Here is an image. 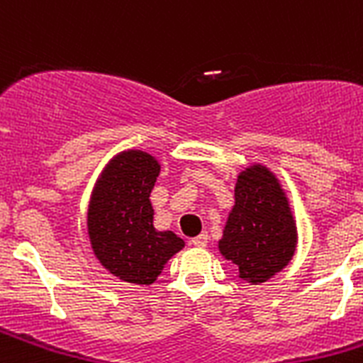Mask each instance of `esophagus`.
Segmentation results:
<instances>
[{"mask_svg": "<svg viewBox=\"0 0 363 363\" xmlns=\"http://www.w3.org/2000/svg\"><path fill=\"white\" fill-rule=\"evenodd\" d=\"M191 243L194 247H205L207 243H209V234H207V233L198 234V236H194V238L191 240Z\"/></svg>", "mask_w": 363, "mask_h": 363, "instance_id": "esophagus-1", "label": "esophagus"}]
</instances>
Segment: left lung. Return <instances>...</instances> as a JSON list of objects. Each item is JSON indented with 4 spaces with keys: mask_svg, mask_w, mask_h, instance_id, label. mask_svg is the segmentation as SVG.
<instances>
[{
    "mask_svg": "<svg viewBox=\"0 0 363 363\" xmlns=\"http://www.w3.org/2000/svg\"><path fill=\"white\" fill-rule=\"evenodd\" d=\"M296 223L280 182L267 167L252 165L238 174L234 207L218 242L221 256L238 277L264 284L289 264L296 249Z\"/></svg>",
    "mask_w": 363,
    "mask_h": 363,
    "instance_id": "8db88e82",
    "label": "left lung"
}]
</instances>
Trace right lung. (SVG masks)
I'll return each instance as SVG.
<instances>
[{
    "label": "right lung",
    "instance_id": "add662e5",
    "mask_svg": "<svg viewBox=\"0 0 363 363\" xmlns=\"http://www.w3.org/2000/svg\"><path fill=\"white\" fill-rule=\"evenodd\" d=\"M160 174L158 160L123 150L99 176L89 203V238L99 264L120 280L150 285L185 242L172 230H156L149 196Z\"/></svg>",
    "mask_w": 363,
    "mask_h": 363
}]
</instances>
